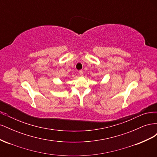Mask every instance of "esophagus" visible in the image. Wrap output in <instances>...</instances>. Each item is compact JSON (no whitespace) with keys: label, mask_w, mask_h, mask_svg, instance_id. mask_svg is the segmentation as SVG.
<instances>
[{"label":"esophagus","mask_w":157,"mask_h":157,"mask_svg":"<svg viewBox=\"0 0 157 157\" xmlns=\"http://www.w3.org/2000/svg\"><path fill=\"white\" fill-rule=\"evenodd\" d=\"M78 73L80 74V76H83V71H78Z\"/></svg>","instance_id":"obj_1"}]
</instances>
